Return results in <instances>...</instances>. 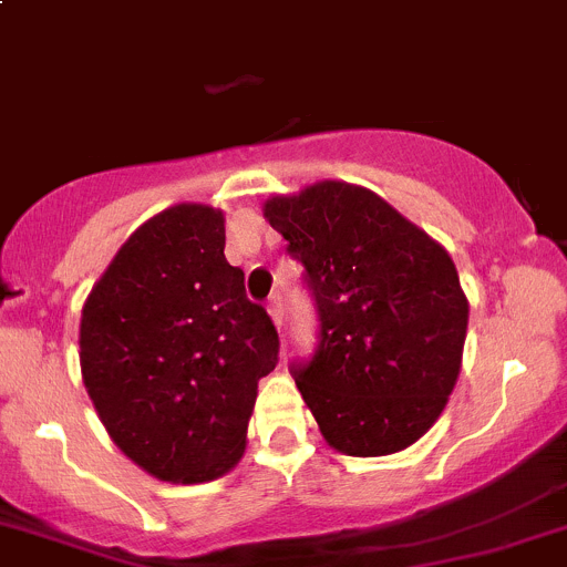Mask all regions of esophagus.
I'll return each mask as SVG.
<instances>
[{"label":"esophagus","instance_id":"esophagus-1","mask_svg":"<svg viewBox=\"0 0 567 567\" xmlns=\"http://www.w3.org/2000/svg\"><path fill=\"white\" fill-rule=\"evenodd\" d=\"M268 316H271V320H274V323H277V329H282V316H285V312H282V296H271V299H268Z\"/></svg>","mask_w":567,"mask_h":567}]
</instances>
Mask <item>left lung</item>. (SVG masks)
<instances>
[{
  "label": "left lung",
  "mask_w": 567,
  "mask_h": 567,
  "mask_svg": "<svg viewBox=\"0 0 567 567\" xmlns=\"http://www.w3.org/2000/svg\"><path fill=\"white\" fill-rule=\"evenodd\" d=\"M266 219L305 266L318 346L290 375L334 450L400 453L447 405L468 305L450 255L368 188L323 181Z\"/></svg>",
  "instance_id": "obj_1"
}]
</instances>
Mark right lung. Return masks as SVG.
<instances>
[{"mask_svg": "<svg viewBox=\"0 0 567 567\" xmlns=\"http://www.w3.org/2000/svg\"><path fill=\"white\" fill-rule=\"evenodd\" d=\"M84 386L112 442L169 483L236 466L257 381L279 362L266 307L225 257V216L175 205L120 247L87 296Z\"/></svg>", "mask_w": 567, "mask_h": 567, "instance_id": "1", "label": "right lung"}]
</instances>
